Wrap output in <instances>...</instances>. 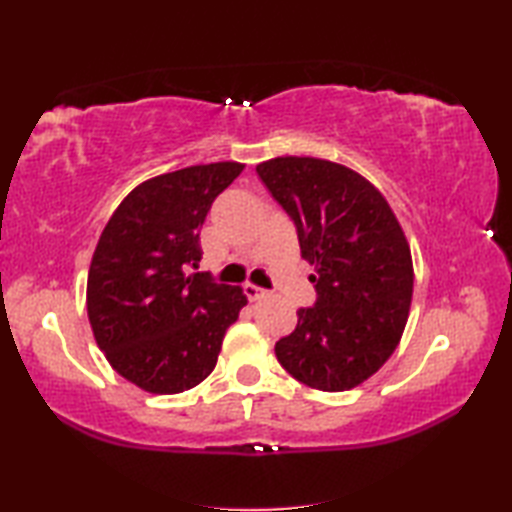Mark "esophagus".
Here are the masks:
<instances>
[{"instance_id": "34e87169", "label": "esophagus", "mask_w": 512, "mask_h": 512, "mask_svg": "<svg viewBox=\"0 0 512 512\" xmlns=\"http://www.w3.org/2000/svg\"><path fill=\"white\" fill-rule=\"evenodd\" d=\"M244 292H246V297L250 301H257V299H262L266 295V290L255 286V284H244Z\"/></svg>"}]
</instances>
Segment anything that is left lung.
<instances>
[{
  "label": "left lung",
  "mask_w": 512,
  "mask_h": 512,
  "mask_svg": "<svg viewBox=\"0 0 512 512\" xmlns=\"http://www.w3.org/2000/svg\"><path fill=\"white\" fill-rule=\"evenodd\" d=\"M257 173L295 220L317 288V306L299 308L297 328L277 341V361L312 389H354L405 332L413 295L405 231L385 195L339 162L279 156Z\"/></svg>",
  "instance_id": "1"
}]
</instances>
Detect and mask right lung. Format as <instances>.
Segmentation results:
<instances>
[{
    "mask_svg": "<svg viewBox=\"0 0 512 512\" xmlns=\"http://www.w3.org/2000/svg\"><path fill=\"white\" fill-rule=\"evenodd\" d=\"M246 165L209 162L160 173L125 195L88 273V319L107 363L149 394H182L209 376L246 306L242 286L200 266V228Z\"/></svg>",
    "mask_w": 512,
    "mask_h": 512,
    "instance_id": "add662e5",
    "label": "right lung"
}]
</instances>
